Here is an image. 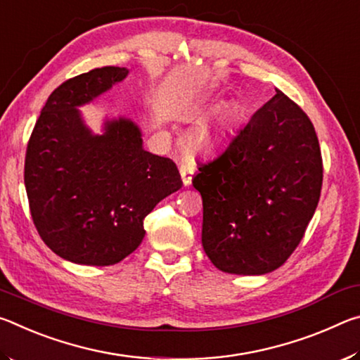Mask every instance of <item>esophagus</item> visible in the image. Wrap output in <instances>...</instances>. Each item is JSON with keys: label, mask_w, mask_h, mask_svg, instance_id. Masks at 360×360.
Wrapping results in <instances>:
<instances>
[{"label": "esophagus", "mask_w": 360, "mask_h": 360, "mask_svg": "<svg viewBox=\"0 0 360 360\" xmlns=\"http://www.w3.org/2000/svg\"><path fill=\"white\" fill-rule=\"evenodd\" d=\"M179 173H181V179L182 184L186 187L192 184V174H193V167L188 165V163H181L179 165Z\"/></svg>", "instance_id": "1"}]
</instances>
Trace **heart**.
<instances>
[{
  "label": "heart",
  "mask_w": 360,
  "mask_h": 360,
  "mask_svg": "<svg viewBox=\"0 0 360 360\" xmlns=\"http://www.w3.org/2000/svg\"><path fill=\"white\" fill-rule=\"evenodd\" d=\"M236 114H238V109L233 105H225L222 108H219L214 114L210 115L205 122H202V124L187 136V149L191 150L192 154H200V152L214 149L216 146L227 136L231 125H233Z\"/></svg>",
  "instance_id": "heart-1"
}]
</instances>
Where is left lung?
<instances>
[{
	"instance_id": "left-lung-1",
	"label": "left lung",
	"mask_w": 360,
	"mask_h": 360,
	"mask_svg": "<svg viewBox=\"0 0 360 360\" xmlns=\"http://www.w3.org/2000/svg\"><path fill=\"white\" fill-rule=\"evenodd\" d=\"M202 245L231 275H265L302 241L322 186L319 141L308 115L281 90L236 130L212 160L198 163Z\"/></svg>"
}]
</instances>
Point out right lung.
I'll list each match as a JSON object with an SVG mask.
<instances>
[{
  "mask_svg": "<svg viewBox=\"0 0 360 360\" xmlns=\"http://www.w3.org/2000/svg\"><path fill=\"white\" fill-rule=\"evenodd\" d=\"M129 76L120 66L79 75L49 96L28 141L25 188L42 241L65 260L106 266L141 245L144 217L179 191L174 162L144 150L143 133L124 115L89 129L79 108Z\"/></svg>",
  "mask_w": 360,
  "mask_h": 360,
  "instance_id": "1",
  "label": "right lung"
}]
</instances>
